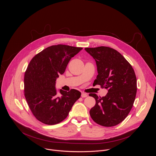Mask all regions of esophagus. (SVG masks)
I'll list each match as a JSON object with an SVG mask.
<instances>
[{"mask_svg":"<svg viewBox=\"0 0 156 156\" xmlns=\"http://www.w3.org/2000/svg\"><path fill=\"white\" fill-rule=\"evenodd\" d=\"M81 96L82 98H86L87 96V94L84 93H81Z\"/></svg>","mask_w":156,"mask_h":156,"instance_id":"1","label":"esophagus"}]
</instances>
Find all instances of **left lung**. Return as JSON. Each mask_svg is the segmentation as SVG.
Returning a JSON list of instances; mask_svg holds the SVG:
<instances>
[{"instance_id":"8db88e82","label":"left lung","mask_w":156,"mask_h":156,"mask_svg":"<svg viewBox=\"0 0 156 156\" xmlns=\"http://www.w3.org/2000/svg\"><path fill=\"white\" fill-rule=\"evenodd\" d=\"M85 50L96 62L98 75L94 84L108 90L102 98L89 94L96 100L90 111L91 117L101 126H115L128 116L135 102L137 91L135 71L125 57L112 48L100 46Z\"/></svg>"}]
</instances>
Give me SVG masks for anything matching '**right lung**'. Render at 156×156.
Listing matches in <instances>:
<instances>
[{"label": "right lung", "instance_id": "1", "mask_svg": "<svg viewBox=\"0 0 156 156\" xmlns=\"http://www.w3.org/2000/svg\"><path fill=\"white\" fill-rule=\"evenodd\" d=\"M83 48L63 44L52 46L36 54L30 61L24 76V94L35 118L46 125H55L68 116L81 93L75 89L67 92L55 85L70 59Z\"/></svg>", "mask_w": 156, "mask_h": 156}]
</instances>
